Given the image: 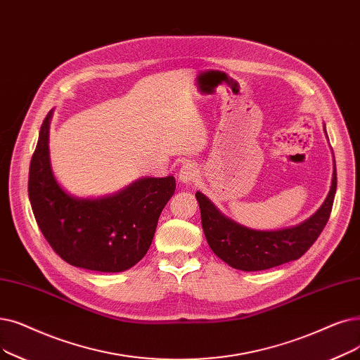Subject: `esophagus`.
I'll return each mask as SVG.
<instances>
[{
    "instance_id": "1",
    "label": "esophagus",
    "mask_w": 360,
    "mask_h": 360,
    "mask_svg": "<svg viewBox=\"0 0 360 360\" xmlns=\"http://www.w3.org/2000/svg\"><path fill=\"white\" fill-rule=\"evenodd\" d=\"M198 170H197V166L194 163H186L181 167L179 170V176L178 179L182 182V184H191L197 179V175Z\"/></svg>"
}]
</instances>
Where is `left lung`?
Returning <instances> with one entry per match:
<instances>
[{
	"mask_svg": "<svg viewBox=\"0 0 360 360\" xmlns=\"http://www.w3.org/2000/svg\"><path fill=\"white\" fill-rule=\"evenodd\" d=\"M326 134V131H325ZM337 190V170L322 206L304 222L278 231H257L232 221L200 191L195 198L201 212V226L213 253L231 268L245 272L264 271L300 259L311 247L330 219Z\"/></svg>",
	"mask_w": 360,
	"mask_h": 360,
	"instance_id": "1",
	"label": "left lung"
}]
</instances>
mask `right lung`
Listing matches in <instances>:
<instances>
[{"mask_svg": "<svg viewBox=\"0 0 360 360\" xmlns=\"http://www.w3.org/2000/svg\"><path fill=\"white\" fill-rule=\"evenodd\" d=\"M51 116L53 110L42 122L27 182L41 232L72 266L97 272L132 268L148 252L159 216L175 193V178H141L100 198L70 195L57 182L50 163Z\"/></svg>", "mask_w": 360, "mask_h": 360, "instance_id": "right-lung-1", "label": "right lung"}]
</instances>
